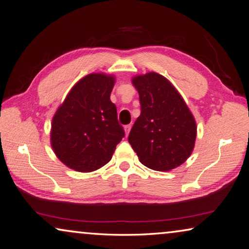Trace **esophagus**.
<instances>
[{
    "label": "esophagus",
    "mask_w": 249,
    "mask_h": 249,
    "mask_svg": "<svg viewBox=\"0 0 249 249\" xmlns=\"http://www.w3.org/2000/svg\"><path fill=\"white\" fill-rule=\"evenodd\" d=\"M130 130H131V125H130V124L125 125V127H124V132H125V136H127V137H128V135H129Z\"/></svg>",
    "instance_id": "1"
}]
</instances>
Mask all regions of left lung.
Masks as SVG:
<instances>
[{
    "label": "left lung",
    "mask_w": 249,
    "mask_h": 249,
    "mask_svg": "<svg viewBox=\"0 0 249 249\" xmlns=\"http://www.w3.org/2000/svg\"><path fill=\"white\" fill-rule=\"evenodd\" d=\"M141 113L128 140L140 162L157 171H169L189 158L197 125L177 89L161 74L149 72L132 78Z\"/></svg>",
    "instance_id": "left-lung-1"
}]
</instances>
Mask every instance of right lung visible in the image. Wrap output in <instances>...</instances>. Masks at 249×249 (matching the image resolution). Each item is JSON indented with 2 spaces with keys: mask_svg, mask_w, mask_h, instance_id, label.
Wrapping results in <instances>:
<instances>
[{
  "mask_svg": "<svg viewBox=\"0 0 249 249\" xmlns=\"http://www.w3.org/2000/svg\"><path fill=\"white\" fill-rule=\"evenodd\" d=\"M113 75L91 73L76 82L52 119L51 146L67 167L91 173L112 158L124 137L110 100Z\"/></svg>",
  "mask_w": 249,
  "mask_h": 249,
  "instance_id": "1",
  "label": "right lung"
}]
</instances>
